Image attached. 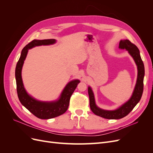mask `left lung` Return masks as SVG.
Masks as SVG:
<instances>
[{
  "label": "left lung",
  "instance_id": "8db88e82",
  "mask_svg": "<svg viewBox=\"0 0 153 153\" xmlns=\"http://www.w3.org/2000/svg\"><path fill=\"white\" fill-rule=\"evenodd\" d=\"M119 48L120 49H125L128 50V53L133 57L137 66L138 75L137 83L130 99L116 110H103L99 108L96 105L93 92L91 89V87H88L90 108L92 112L96 115L108 119H119L126 116L137 105V104L139 102L143 89V77H144L145 70L144 65H143V61L140 57L139 50H138L135 45L132 43L128 39L120 41Z\"/></svg>",
  "mask_w": 153,
  "mask_h": 153
}]
</instances>
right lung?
Masks as SVG:
<instances>
[{
	"label": "right lung",
	"instance_id": "add662e5",
	"mask_svg": "<svg viewBox=\"0 0 153 153\" xmlns=\"http://www.w3.org/2000/svg\"><path fill=\"white\" fill-rule=\"evenodd\" d=\"M55 42L56 40L54 39H34L32 41L23 48L15 69L16 91L20 101L32 114L41 119L54 118L65 113L68 108L71 96L76 88L78 83L80 82V80H78L69 82L64 87L59 99L56 101L49 102L37 100L28 94L25 91L22 78V69L28 50L36 46L53 45Z\"/></svg>",
	"mask_w": 153,
	"mask_h": 153
}]
</instances>
